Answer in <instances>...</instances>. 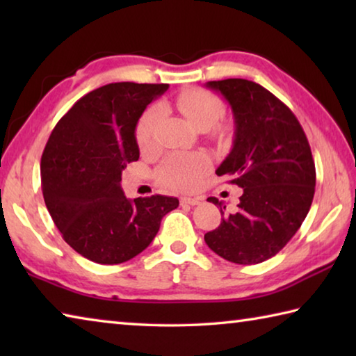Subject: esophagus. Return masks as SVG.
Masks as SVG:
<instances>
[{
	"label": "esophagus",
	"mask_w": 356,
	"mask_h": 356,
	"mask_svg": "<svg viewBox=\"0 0 356 356\" xmlns=\"http://www.w3.org/2000/svg\"><path fill=\"white\" fill-rule=\"evenodd\" d=\"M201 202V197H180V204H182V206H197V204Z\"/></svg>",
	"instance_id": "esophagus-1"
}]
</instances>
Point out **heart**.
Returning <instances> with one entry per match:
<instances>
[{
	"instance_id": "heart-1",
	"label": "heart",
	"mask_w": 356,
	"mask_h": 356,
	"mask_svg": "<svg viewBox=\"0 0 356 356\" xmlns=\"http://www.w3.org/2000/svg\"><path fill=\"white\" fill-rule=\"evenodd\" d=\"M176 106L184 116L200 130L213 129L216 138L226 135V127H215L225 113V104L220 95L207 91V89L193 88L180 92L176 97ZM161 118V108L159 105L149 106L138 119L135 127V140L141 150H149L154 146L155 130ZM214 127L212 128L211 125ZM209 168V160L202 154H172L161 161L156 168V179L174 190L188 191L196 188L201 177Z\"/></svg>"
}]
</instances>
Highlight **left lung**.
Returning a JSON list of instances; mask_svg holds the SVG:
<instances>
[{
	"instance_id": "obj_1",
	"label": "left lung",
	"mask_w": 356,
	"mask_h": 356,
	"mask_svg": "<svg viewBox=\"0 0 356 356\" xmlns=\"http://www.w3.org/2000/svg\"><path fill=\"white\" fill-rule=\"evenodd\" d=\"M206 86L221 92L236 118L234 147L216 174L243 195L232 213L209 197L222 218L204 240L229 262H264L284 248L311 209L316 165L308 138L291 108L261 84L227 78Z\"/></svg>"
}]
</instances>
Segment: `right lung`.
Masks as SVG:
<instances>
[{
  "label": "right lung",
  "mask_w": 356,
  "mask_h": 356,
  "mask_svg": "<svg viewBox=\"0 0 356 356\" xmlns=\"http://www.w3.org/2000/svg\"><path fill=\"white\" fill-rule=\"evenodd\" d=\"M168 84L110 83L59 119L40 160L45 206L63 238L97 264H122L152 242L179 200L154 195L130 201L120 188L127 163L140 159L136 122Z\"/></svg>",
  "instance_id": "1"
}]
</instances>
